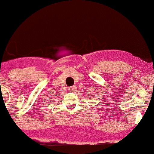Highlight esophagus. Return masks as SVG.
<instances>
[{
  "label": "esophagus",
  "instance_id": "esophagus-1",
  "mask_svg": "<svg viewBox=\"0 0 154 154\" xmlns=\"http://www.w3.org/2000/svg\"><path fill=\"white\" fill-rule=\"evenodd\" d=\"M75 90H76V87H75V86H72V87L69 88V91H74Z\"/></svg>",
  "mask_w": 154,
  "mask_h": 154
}]
</instances>
